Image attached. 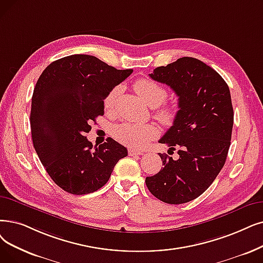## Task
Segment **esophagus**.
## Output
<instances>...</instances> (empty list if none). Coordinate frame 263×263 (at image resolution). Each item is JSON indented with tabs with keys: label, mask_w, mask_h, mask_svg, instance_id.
Segmentation results:
<instances>
[{
	"label": "esophagus",
	"mask_w": 263,
	"mask_h": 263,
	"mask_svg": "<svg viewBox=\"0 0 263 263\" xmlns=\"http://www.w3.org/2000/svg\"><path fill=\"white\" fill-rule=\"evenodd\" d=\"M128 154H129V156H141V155H143L144 153L143 152H141V151H134V149H129V152H128Z\"/></svg>",
	"instance_id": "1"
}]
</instances>
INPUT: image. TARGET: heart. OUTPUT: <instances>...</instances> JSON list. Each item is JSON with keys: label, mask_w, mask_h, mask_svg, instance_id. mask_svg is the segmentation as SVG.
Returning <instances> with one entry per match:
<instances>
[{"label": "heart", "mask_w": 263, "mask_h": 263, "mask_svg": "<svg viewBox=\"0 0 263 263\" xmlns=\"http://www.w3.org/2000/svg\"><path fill=\"white\" fill-rule=\"evenodd\" d=\"M134 90L146 103L152 106L157 107L162 104L167 98V90L159 85L158 83L151 81L147 78H140L133 85ZM120 92V88H112L104 99V108L107 111H110L115 107L117 96ZM178 109L173 105H164L158 108L157 118L159 121L170 125L172 124L177 117ZM159 134V129L154 123H139V122H129L125 121L117 124L112 130V135L119 143L135 149L144 148L148 142L155 139Z\"/></svg>", "instance_id": "heart-1"}]
</instances>
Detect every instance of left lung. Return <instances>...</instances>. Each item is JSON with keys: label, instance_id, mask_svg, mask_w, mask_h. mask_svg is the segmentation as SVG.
<instances>
[{"label": "left lung", "instance_id": "left-lung-1", "mask_svg": "<svg viewBox=\"0 0 263 263\" xmlns=\"http://www.w3.org/2000/svg\"><path fill=\"white\" fill-rule=\"evenodd\" d=\"M149 76L178 97L177 117L159 143L177 148L179 158L159 154L163 167L145 182L160 201L182 204L201 196L224 165L234 116L230 90L214 68L191 57L159 66Z\"/></svg>", "mask_w": 263, "mask_h": 263}]
</instances>
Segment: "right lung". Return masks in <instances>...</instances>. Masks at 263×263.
Returning <instances> with one entry per match:
<instances>
[{"instance_id":"obj_1","label":"right lung","mask_w":263,"mask_h":263,"mask_svg":"<svg viewBox=\"0 0 263 263\" xmlns=\"http://www.w3.org/2000/svg\"><path fill=\"white\" fill-rule=\"evenodd\" d=\"M133 70H117L89 54H72L50 63L32 96L33 146L51 179L72 195L103 187L114 167L128 156L108 138L93 148L86 133L91 120L104 115V99Z\"/></svg>"}]
</instances>
